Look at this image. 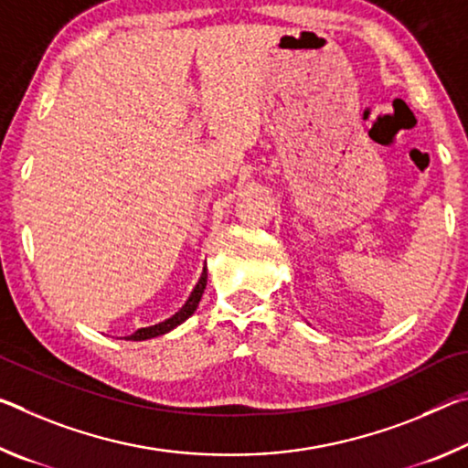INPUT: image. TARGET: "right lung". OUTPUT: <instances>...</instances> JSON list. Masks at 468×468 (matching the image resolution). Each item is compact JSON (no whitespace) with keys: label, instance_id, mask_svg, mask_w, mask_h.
Returning <instances> with one entry per match:
<instances>
[{"label":"right lung","instance_id":"obj_1","mask_svg":"<svg viewBox=\"0 0 468 468\" xmlns=\"http://www.w3.org/2000/svg\"><path fill=\"white\" fill-rule=\"evenodd\" d=\"M206 281H207V272H206V266H204L202 277H199L196 289H194V292H191L189 300L185 302V306L179 310V313L173 314L170 318H166L165 323H158V324H154V327H145V329H139V331H135V333H133V335H129L127 339L141 341V339L158 337V335H162V333H166V331H170V329H175L176 324H181L183 321H187V318L196 313V308H197L199 300H202V293H204V289H206Z\"/></svg>","mask_w":468,"mask_h":468}]
</instances>
